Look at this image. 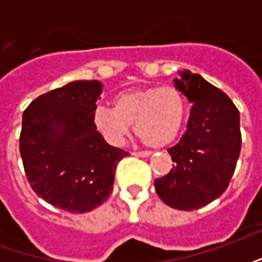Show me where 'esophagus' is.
I'll return each instance as SVG.
<instances>
[{
  "label": "esophagus",
  "mask_w": 262,
  "mask_h": 262,
  "mask_svg": "<svg viewBox=\"0 0 262 262\" xmlns=\"http://www.w3.org/2000/svg\"><path fill=\"white\" fill-rule=\"evenodd\" d=\"M133 156H137V157H148V156H151V151H135Z\"/></svg>",
  "instance_id": "1"
}]
</instances>
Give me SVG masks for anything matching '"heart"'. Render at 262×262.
Instances as JSON below:
<instances>
[{"label": "heart", "instance_id": "obj_1", "mask_svg": "<svg viewBox=\"0 0 262 262\" xmlns=\"http://www.w3.org/2000/svg\"><path fill=\"white\" fill-rule=\"evenodd\" d=\"M187 115V98L180 88L153 85L116 94L114 108L94 109L92 123L112 146H122L135 123V130L143 142L164 147L180 136Z\"/></svg>", "mask_w": 262, "mask_h": 262}]
</instances>
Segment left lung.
Returning <instances> with one entry per match:
<instances>
[{"instance_id": "obj_1", "label": "left lung", "mask_w": 262, "mask_h": 262, "mask_svg": "<svg viewBox=\"0 0 262 262\" xmlns=\"http://www.w3.org/2000/svg\"><path fill=\"white\" fill-rule=\"evenodd\" d=\"M174 86L192 103L187 130L174 147L171 171L154 181L161 201L171 208L193 210L225 192L242 148L240 114L231 99L202 75L178 71Z\"/></svg>"}]
</instances>
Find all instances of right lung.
<instances>
[{
  "mask_svg": "<svg viewBox=\"0 0 262 262\" xmlns=\"http://www.w3.org/2000/svg\"><path fill=\"white\" fill-rule=\"evenodd\" d=\"M102 82L73 81L32 101L22 116L20 157L32 189L56 208L85 213L112 193L127 151L105 142L92 123Z\"/></svg>",
  "mask_w": 262,
  "mask_h": 262,
  "instance_id": "1",
  "label": "right lung"
}]
</instances>
